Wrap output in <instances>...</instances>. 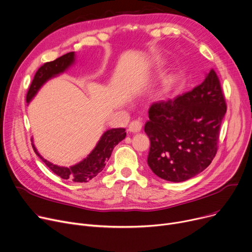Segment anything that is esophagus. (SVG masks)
<instances>
[{
    "label": "esophagus",
    "instance_id": "obj_1",
    "mask_svg": "<svg viewBox=\"0 0 252 252\" xmlns=\"http://www.w3.org/2000/svg\"><path fill=\"white\" fill-rule=\"evenodd\" d=\"M142 122L140 120H134L132 121L129 126H128V130L132 133H137V132H140L141 129H142Z\"/></svg>",
    "mask_w": 252,
    "mask_h": 252
}]
</instances>
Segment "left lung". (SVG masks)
<instances>
[{"mask_svg":"<svg viewBox=\"0 0 252 252\" xmlns=\"http://www.w3.org/2000/svg\"><path fill=\"white\" fill-rule=\"evenodd\" d=\"M227 110L219 77L211 69L204 82L175 100L148 110L144 131L150 140L147 163L165 181H187L214 159Z\"/></svg>","mask_w":252,"mask_h":252,"instance_id":"8db88e82","label":"left lung"}]
</instances>
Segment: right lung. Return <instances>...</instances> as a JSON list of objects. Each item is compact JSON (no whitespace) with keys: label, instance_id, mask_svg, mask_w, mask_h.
I'll return each instance as SVG.
<instances>
[{"label":"right lung","instance_id":"1","mask_svg":"<svg viewBox=\"0 0 252 252\" xmlns=\"http://www.w3.org/2000/svg\"><path fill=\"white\" fill-rule=\"evenodd\" d=\"M74 62V52H68L53 62L45 63L36 71L34 79L29 87L26 102L29 103L31 99L36 94L41 88V86L51 79L52 76L63 72L68 66H70ZM126 137V132L124 128H114L106 131L101 137L94 149L89 154L88 158L77 164L70 167L57 166L46 159H44L35 146L32 147L39 158L48 166V168L53 171L55 175L61 177L63 180H69L74 183H87L94 179L98 173H100L107 161L109 160L114 147L121 142Z\"/></svg>","mask_w":252,"mask_h":252}]
</instances>
